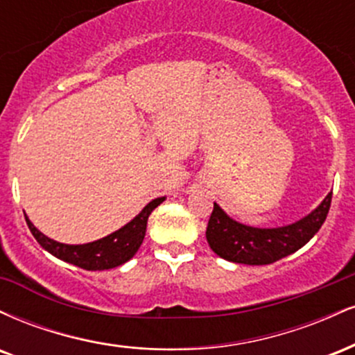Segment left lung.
<instances>
[{
    "label": "left lung",
    "instance_id": "left-lung-1",
    "mask_svg": "<svg viewBox=\"0 0 355 355\" xmlns=\"http://www.w3.org/2000/svg\"><path fill=\"white\" fill-rule=\"evenodd\" d=\"M332 191L299 222L277 229H257L230 218L217 203L207 225V242L222 259L245 266H267L302 248L319 232L331 209Z\"/></svg>",
    "mask_w": 355,
    "mask_h": 355
}]
</instances>
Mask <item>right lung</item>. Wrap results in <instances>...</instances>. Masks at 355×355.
Masks as SVG:
<instances>
[{
	"mask_svg": "<svg viewBox=\"0 0 355 355\" xmlns=\"http://www.w3.org/2000/svg\"><path fill=\"white\" fill-rule=\"evenodd\" d=\"M164 200L165 197L155 198L132 222L126 223L120 230L113 232V234L100 240H95V242L83 243V245H67V243L56 242V240L46 237L36 229L26 215H24V218H26L28 229L31 230L36 242L51 255L80 268H85V270H108V268L128 262L137 254L145 239L146 222H148L150 214Z\"/></svg>",
	"mask_w": 355,
	"mask_h": 355,
	"instance_id": "add662e5",
	"label": "right lung"
}]
</instances>
